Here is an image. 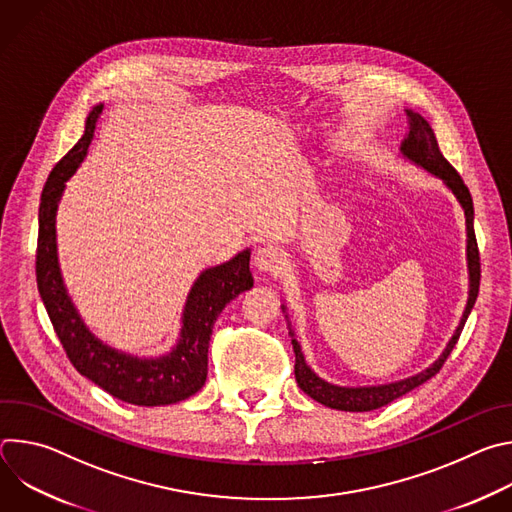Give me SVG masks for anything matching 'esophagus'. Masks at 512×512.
<instances>
[{"label": "esophagus", "instance_id": "esophagus-1", "mask_svg": "<svg viewBox=\"0 0 512 512\" xmlns=\"http://www.w3.org/2000/svg\"><path fill=\"white\" fill-rule=\"evenodd\" d=\"M255 267L263 273H277L281 265H285V253L279 247L273 245H263L255 251Z\"/></svg>", "mask_w": 512, "mask_h": 512}]
</instances>
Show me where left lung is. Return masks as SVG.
Segmentation results:
<instances>
[{
  "instance_id": "obj_1",
  "label": "left lung",
  "mask_w": 512,
  "mask_h": 512,
  "mask_svg": "<svg viewBox=\"0 0 512 512\" xmlns=\"http://www.w3.org/2000/svg\"><path fill=\"white\" fill-rule=\"evenodd\" d=\"M407 115V133L405 139L401 141V158L411 162L417 168H423L425 172H429L431 176H435L437 180H442L444 186L454 194V198L458 200V204L464 210L466 216V263H468V300H466V308L464 314L460 318L458 328L454 330L450 342L446 344L444 352L437 356V360H433L427 369H423L417 375H411L407 379L401 381H393V383H383V385H364V387H344V385H334L324 381L320 375H316L312 371L310 364L306 362V356L302 352V346L296 338L294 328H291L289 316L285 312V306L281 304V310L285 314L287 320V328H289V336H291V344H294V352H296V381L298 387L312 397L314 401L330 407V409H338V411H373L379 407L389 405L391 401L403 397L405 393L413 391L415 387L423 385L425 381H429L431 377H435L440 373V369L444 367L446 358L450 356V352L454 350L462 328L476 304L478 298V287H480V257H478V245H476V235H474V204H472V196L468 186L464 184V180L460 178V174L452 168V164L442 156L440 145H437L435 133L431 129V125L427 123L425 117H421L417 111L413 109H405Z\"/></svg>"
}]
</instances>
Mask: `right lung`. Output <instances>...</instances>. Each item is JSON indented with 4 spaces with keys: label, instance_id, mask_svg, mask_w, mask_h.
Wrapping results in <instances>:
<instances>
[{
    "label": "right lung",
    "instance_id": "obj_1",
    "mask_svg": "<svg viewBox=\"0 0 512 512\" xmlns=\"http://www.w3.org/2000/svg\"><path fill=\"white\" fill-rule=\"evenodd\" d=\"M103 103L95 105L85 121V133L50 172L38 210L36 281L54 332L75 369L103 391L131 405H172L198 393L208 373V344L214 322L243 291L253 287L249 271L251 249L233 259L204 269L192 283L182 310L176 344L162 356H135L97 338L72 304L56 245V212L66 182L87 158Z\"/></svg>",
    "mask_w": 512,
    "mask_h": 512
}]
</instances>
